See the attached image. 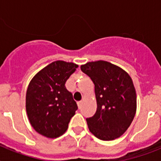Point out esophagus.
I'll return each mask as SVG.
<instances>
[{"label": "esophagus", "mask_w": 161, "mask_h": 161, "mask_svg": "<svg viewBox=\"0 0 161 161\" xmlns=\"http://www.w3.org/2000/svg\"><path fill=\"white\" fill-rule=\"evenodd\" d=\"M77 106H78V108H79V109H80V108H81V106H82V102H78Z\"/></svg>", "instance_id": "obj_1"}]
</instances>
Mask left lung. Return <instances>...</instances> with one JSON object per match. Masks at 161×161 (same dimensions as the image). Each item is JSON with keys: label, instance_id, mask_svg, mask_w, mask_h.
<instances>
[{"label": "left lung", "instance_id": "left-lung-1", "mask_svg": "<svg viewBox=\"0 0 161 161\" xmlns=\"http://www.w3.org/2000/svg\"><path fill=\"white\" fill-rule=\"evenodd\" d=\"M94 84L97 111L86 119L91 133L109 141L120 137L136 113V92L131 77L120 67L104 60L80 66Z\"/></svg>", "mask_w": 161, "mask_h": 161}]
</instances>
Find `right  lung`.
<instances>
[{"instance_id":"add662e5","label":"right lung","mask_w":161,"mask_h":161,"mask_svg":"<svg viewBox=\"0 0 161 161\" xmlns=\"http://www.w3.org/2000/svg\"><path fill=\"white\" fill-rule=\"evenodd\" d=\"M77 68L71 62L54 61L31 79L25 109L31 125L42 136L55 139L62 136L76 113L77 105L65 83Z\"/></svg>"}]
</instances>
